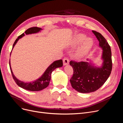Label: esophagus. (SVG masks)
Masks as SVG:
<instances>
[{
	"label": "esophagus",
	"mask_w": 123,
	"mask_h": 123,
	"mask_svg": "<svg viewBox=\"0 0 123 123\" xmlns=\"http://www.w3.org/2000/svg\"><path fill=\"white\" fill-rule=\"evenodd\" d=\"M63 64L64 65H68L69 64V59L68 58H67V57H65L63 59Z\"/></svg>",
	"instance_id": "34e87169"
}]
</instances>
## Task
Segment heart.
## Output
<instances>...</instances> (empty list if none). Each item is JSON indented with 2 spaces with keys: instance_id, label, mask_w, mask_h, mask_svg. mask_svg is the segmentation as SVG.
<instances>
[{
  "instance_id": "b5f03b06",
  "label": "heart",
  "mask_w": 123,
  "mask_h": 123,
  "mask_svg": "<svg viewBox=\"0 0 123 123\" xmlns=\"http://www.w3.org/2000/svg\"><path fill=\"white\" fill-rule=\"evenodd\" d=\"M81 43V45L76 53V55L79 57L83 56L89 52L93 45V40L91 38H86L84 34H79L74 37L72 43L73 46H76Z\"/></svg>"
}]
</instances>
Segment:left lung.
Instances as JSON below:
<instances>
[{
	"mask_svg": "<svg viewBox=\"0 0 123 123\" xmlns=\"http://www.w3.org/2000/svg\"><path fill=\"white\" fill-rule=\"evenodd\" d=\"M92 33L99 41L102 48V66L97 67L86 62L70 61L73 69V74L70 79L72 87L81 93L94 92L99 89L110 76L112 69L111 49L105 39L98 32ZM88 60V59H87Z\"/></svg>",
	"mask_w": 123,
	"mask_h": 123,
	"instance_id": "obj_1",
	"label": "left lung"
}]
</instances>
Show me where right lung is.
Here are the masks:
<instances>
[{
    "label": "right lung",
    "mask_w": 123,
    "mask_h": 123,
    "mask_svg": "<svg viewBox=\"0 0 123 123\" xmlns=\"http://www.w3.org/2000/svg\"><path fill=\"white\" fill-rule=\"evenodd\" d=\"M42 29L38 27H32L31 28L28 29L27 30H26L25 31V33L22 34L21 35L18 37V38L16 39L15 41L14 44L13 45L12 49L13 48L14 46L15 45L17 44V42L18 40L22 38L25 35H29V34H35L39 32ZM11 53L10 52V55H11ZM63 66V61L62 60H59L54 61L53 63L48 67V68L46 69V70L45 71L44 74L42 75V76L38 79L36 80L30 82L28 83H25L23 81H22L20 80H19L18 79L15 77V76L14 75L13 72L12 70L11 66H10V60H9V67L10 71H11L12 77L15 81V83L18 84V85L20 87H22L25 89L30 90V91H33V92H37L40 91V90L44 89V88H46L49 84V82L51 80V75L52 72L54 71L55 69L58 67H61Z\"/></svg>",
    "instance_id": "right-lung-1"
}]
</instances>
